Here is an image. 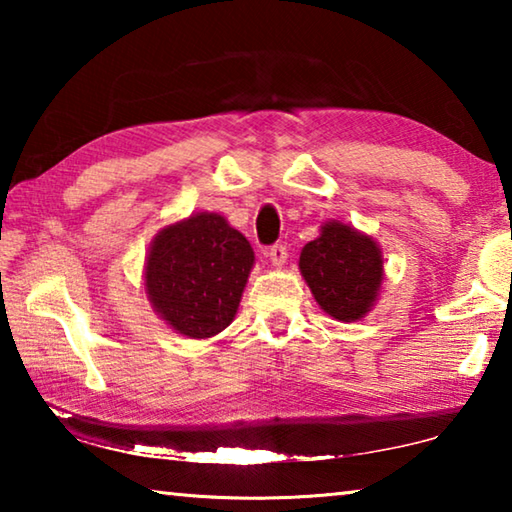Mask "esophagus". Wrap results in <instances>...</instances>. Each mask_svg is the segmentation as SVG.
Listing matches in <instances>:
<instances>
[{
    "instance_id": "1",
    "label": "esophagus",
    "mask_w": 512,
    "mask_h": 512,
    "mask_svg": "<svg viewBox=\"0 0 512 512\" xmlns=\"http://www.w3.org/2000/svg\"><path fill=\"white\" fill-rule=\"evenodd\" d=\"M266 257L271 259V264H273L275 268H280V266H284V262H287V248H284L282 244H275V246L268 248Z\"/></svg>"
}]
</instances>
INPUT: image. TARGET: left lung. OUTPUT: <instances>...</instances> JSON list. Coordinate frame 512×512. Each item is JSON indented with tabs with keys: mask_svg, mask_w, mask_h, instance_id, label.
I'll list each match as a JSON object with an SVG mask.
<instances>
[{
	"mask_svg": "<svg viewBox=\"0 0 512 512\" xmlns=\"http://www.w3.org/2000/svg\"><path fill=\"white\" fill-rule=\"evenodd\" d=\"M300 273L318 307L341 323H357L377 305L384 255L375 237L350 223L325 221L300 253Z\"/></svg>",
	"mask_w": 512,
	"mask_h": 512,
	"instance_id": "8db88e82",
	"label": "left lung"
}]
</instances>
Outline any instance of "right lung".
Instances as JSON below:
<instances>
[{
    "instance_id": "obj_1",
    "label": "right lung",
    "mask_w": 512,
    "mask_h": 512,
    "mask_svg": "<svg viewBox=\"0 0 512 512\" xmlns=\"http://www.w3.org/2000/svg\"><path fill=\"white\" fill-rule=\"evenodd\" d=\"M253 264V246L223 214L196 212L153 237L144 291L173 332L212 339L235 320Z\"/></svg>"
}]
</instances>
